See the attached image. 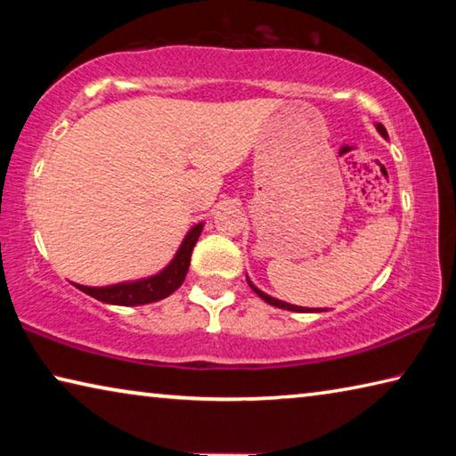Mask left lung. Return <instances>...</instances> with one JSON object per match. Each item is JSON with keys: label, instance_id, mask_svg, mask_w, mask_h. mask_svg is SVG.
Here are the masks:
<instances>
[{"label": "left lung", "instance_id": "1", "mask_svg": "<svg viewBox=\"0 0 456 456\" xmlns=\"http://www.w3.org/2000/svg\"><path fill=\"white\" fill-rule=\"evenodd\" d=\"M376 128H378V133H380L382 136H386V128L382 126V125H376ZM249 285H251V281H249ZM251 289L257 293V296L264 299V302H267L269 305H275V307H281V310H289V312H322V310H312V307H299V305H291V304H285V302H280V299H275V297H269L267 293H264V291H259L256 285H251Z\"/></svg>", "mask_w": 456, "mask_h": 456}]
</instances>
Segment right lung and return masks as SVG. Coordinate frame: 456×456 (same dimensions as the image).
Instances as JSON below:
<instances>
[{
	"mask_svg": "<svg viewBox=\"0 0 456 456\" xmlns=\"http://www.w3.org/2000/svg\"><path fill=\"white\" fill-rule=\"evenodd\" d=\"M200 231H203V225L192 227L187 233V237H184L179 251H176L171 265L163 269L160 273L149 277V280L118 283V285H110V288H86V285H76V288L84 293H88L92 297H96L98 302L114 304V305H142V304L159 302V299L171 296L175 289L181 288V283L184 281V275L189 272L191 253L200 235Z\"/></svg>",
	"mask_w": 456,
	"mask_h": 456,
	"instance_id": "1",
	"label": "right lung"
}]
</instances>
